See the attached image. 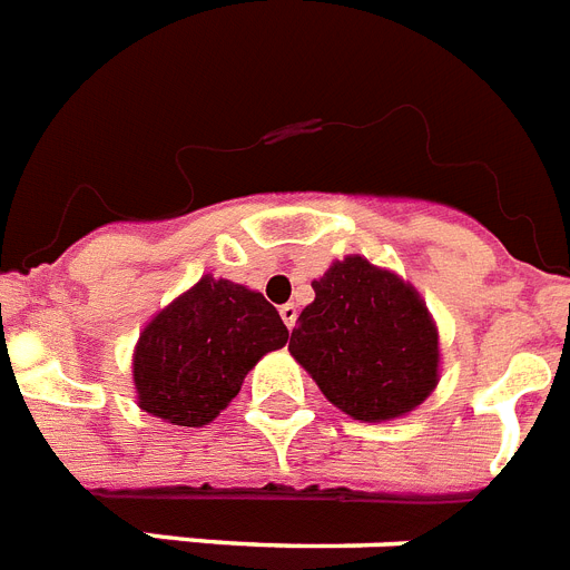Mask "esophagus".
Wrapping results in <instances>:
<instances>
[{
    "instance_id": "1",
    "label": "esophagus",
    "mask_w": 570,
    "mask_h": 570,
    "mask_svg": "<svg viewBox=\"0 0 570 570\" xmlns=\"http://www.w3.org/2000/svg\"><path fill=\"white\" fill-rule=\"evenodd\" d=\"M281 318H284V325L293 331L295 318H298V307H295V304H284V307H281Z\"/></svg>"
}]
</instances>
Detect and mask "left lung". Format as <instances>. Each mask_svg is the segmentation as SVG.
<instances>
[{
    "label": "left lung",
    "instance_id": "obj_1",
    "mask_svg": "<svg viewBox=\"0 0 570 570\" xmlns=\"http://www.w3.org/2000/svg\"><path fill=\"white\" fill-rule=\"evenodd\" d=\"M313 289L289 351L333 406L357 421H390L436 390L439 333L413 286L351 254Z\"/></svg>",
    "mask_w": 570,
    "mask_h": 570
}]
</instances>
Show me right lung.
<instances>
[{"mask_svg":"<svg viewBox=\"0 0 570 570\" xmlns=\"http://www.w3.org/2000/svg\"><path fill=\"white\" fill-rule=\"evenodd\" d=\"M286 340L289 331L261 293L205 275L140 333L137 404L178 428H202L237 397L257 360Z\"/></svg>","mask_w":570,"mask_h":570,"instance_id":"right-lung-1","label":"right lung"}]
</instances>
